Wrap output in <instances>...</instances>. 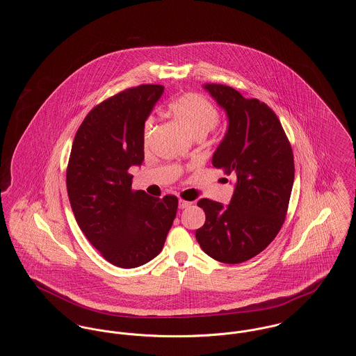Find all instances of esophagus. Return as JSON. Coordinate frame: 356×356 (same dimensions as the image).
<instances>
[{"label": "esophagus", "instance_id": "esophagus-1", "mask_svg": "<svg viewBox=\"0 0 356 356\" xmlns=\"http://www.w3.org/2000/svg\"><path fill=\"white\" fill-rule=\"evenodd\" d=\"M192 203L191 202H185V200H179V203H178V207L181 208V209H184V208H188V207H191Z\"/></svg>", "mask_w": 356, "mask_h": 356}]
</instances>
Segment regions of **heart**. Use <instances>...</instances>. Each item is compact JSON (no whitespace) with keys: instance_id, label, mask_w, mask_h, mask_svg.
Here are the masks:
<instances>
[{"instance_id":"heart-1","label":"heart","mask_w":356,"mask_h":356,"mask_svg":"<svg viewBox=\"0 0 356 356\" xmlns=\"http://www.w3.org/2000/svg\"><path fill=\"white\" fill-rule=\"evenodd\" d=\"M168 112L193 137H205L219 120L218 109L196 93H188L174 100L168 105Z\"/></svg>"}]
</instances>
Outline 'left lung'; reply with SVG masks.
I'll return each instance as SVG.
<instances>
[{"instance_id": "obj_1", "label": "left lung", "mask_w": 356, "mask_h": 356, "mask_svg": "<svg viewBox=\"0 0 356 356\" xmlns=\"http://www.w3.org/2000/svg\"><path fill=\"white\" fill-rule=\"evenodd\" d=\"M203 88L225 109L229 123L212 165L233 175L236 185L229 205L199 200L205 223L196 230V240L212 259L237 264L260 254L278 234L295 179L293 153L277 115L264 102L225 85Z\"/></svg>"}]
</instances>
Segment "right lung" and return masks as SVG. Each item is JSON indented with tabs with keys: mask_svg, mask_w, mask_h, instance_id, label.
Segmentation results:
<instances>
[{
	"mask_svg": "<svg viewBox=\"0 0 356 356\" xmlns=\"http://www.w3.org/2000/svg\"><path fill=\"white\" fill-rule=\"evenodd\" d=\"M161 85H141L95 106L79 126L67 167L75 219L109 263L134 268L161 252L178 199L131 191L129 168L144 161V127Z\"/></svg>",
	"mask_w": 356,
	"mask_h": 356,
	"instance_id": "1",
	"label": "right lung"
}]
</instances>
